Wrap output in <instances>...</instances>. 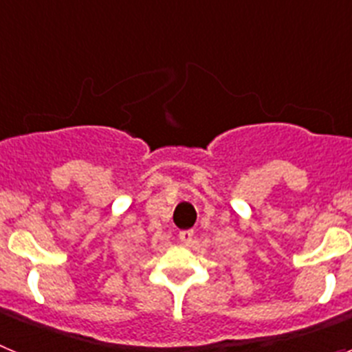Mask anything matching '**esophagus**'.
<instances>
[{"label":"esophagus","mask_w":352,"mask_h":352,"mask_svg":"<svg viewBox=\"0 0 352 352\" xmlns=\"http://www.w3.org/2000/svg\"><path fill=\"white\" fill-rule=\"evenodd\" d=\"M192 238H194V232H192V231H182V232H179V239H182V243L190 245Z\"/></svg>","instance_id":"34e87169"}]
</instances>
